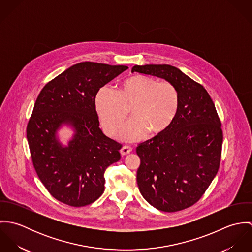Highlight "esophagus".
Here are the masks:
<instances>
[{"label":"esophagus","mask_w":252,"mask_h":252,"mask_svg":"<svg viewBox=\"0 0 252 252\" xmlns=\"http://www.w3.org/2000/svg\"><path fill=\"white\" fill-rule=\"evenodd\" d=\"M131 151H132V147L129 146V145H124V146H122L121 149H120L121 155H127V154H129Z\"/></svg>","instance_id":"34e87169"}]
</instances>
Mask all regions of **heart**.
Returning a JSON list of instances; mask_svg holds the SVG:
<instances>
[{"label":"heart","mask_w":252,"mask_h":252,"mask_svg":"<svg viewBox=\"0 0 252 252\" xmlns=\"http://www.w3.org/2000/svg\"><path fill=\"white\" fill-rule=\"evenodd\" d=\"M180 105V92L172 82L145 75L126 78L118 92L104 87L95 99L97 113L109 136L117 132L132 107L133 117L118 133L125 142L143 140L148 132L159 134L167 130L175 121Z\"/></svg>","instance_id":"obj_1"}]
</instances>
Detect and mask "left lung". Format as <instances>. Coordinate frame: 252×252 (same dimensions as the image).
<instances>
[{"mask_svg":"<svg viewBox=\"0 0 252 252\" xmlns=\"http://www.w3.org/2000/svg\"><path fill=\"white\" fill-rule=\"evenodd\" d=\"M134 72L170 81L180 92L173 124L137 147L141 194L159 211L179 212L200 200L218 172L221 123L207 90L180 69L150 64L136 65Z\"/></svg>","mask_w":252,"mask_h":252,"instance_id":"obj_1","label":"left lung"}]
</instances>
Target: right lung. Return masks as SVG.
Wrapping results in <instances>:
<instances>
[{
  "mask_svg": "<svg viewBox=\"0 0 252 252\" xmlns=\"http://www.w3.org/2000/svg\"><path fill=\"white\" fill-rule=\"evenodd\" d=\"M127 66L81 62L45 84L27 126V140L38 179L58 201L83 207L105 190V172L120 159L121 144L100 129L95 98L101 87ZM74 131L67 146L58 131Z\"/></svg>",
  "mask_w": 252,
  "mask_h": 252,
  "instance_id": "1",
  "label": "right lung"
}]
</instances>
